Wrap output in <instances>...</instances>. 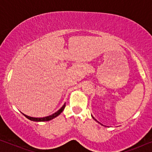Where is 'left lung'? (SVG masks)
Wrapping results in <instances>:
<instances>
[{
    "instance_id": "left-lung-1",
    "label": "left lung",
    "mask_w": 152,
    "mask_h": 152,
    "mask_svg": "<svg viewBox=\"0 0 152 152\" xmlns=\"http://www.w3.org/2000/svg\"><path fill=\"white\" fill-rule=\"evenodd\" d=\"M92 117H93V116H92ZM93 119H94V120H95V121H97V120H95V118H93ZM97 122H98V121H97Z\"/></svg>"
}]
</instances>
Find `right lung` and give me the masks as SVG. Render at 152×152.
I'll list each match as a JSON object with an SVG mask.
<instances>
[{
	"label": "right lung",
	"mask_w": 152,
	"mask_h": 152,
	"mask_svg": "<svg viewBox=\"0 0 152 152\" xmlns=\"http://www.w3.org/2000/svg\"><path fill=\"white\" fill-rule=\"evenodd\" d=\"M65 107H66V103L64 104L63 105V107H62L61 109H60L59 110H58L57 112H55V113H53V115H50L47 116V117H44V118H33V117H30V116L25 115V114H23V115L26 116V117L28 118V119L32 120V121H35V122L49 121V120H53V118H55L57 117V116L60 115V113H61V112L64 111V108H65Z\"/></svg>",
	"instance_id": "add662e5"
}]
</instances>
